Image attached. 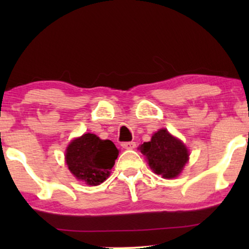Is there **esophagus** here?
I'll return each mask as SVG.
<instances>
[{
  "mask_svg": "<svg viewBox=\"0 0 249 249\" xmlns=\"http://www.w3.org/2000/svg\"><path fill=\"white\" fill-rule=\"evenodd\" d=\"M121 146L124 149H134L136 147V142H122Z\"/></svg>",
  "mask_w": 249,
  "mask_h": 249,
  "instance_id": "34e87169",
  "label": "esophagus"
}]
</instances>
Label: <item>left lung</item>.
<instances>
[{"label": "left lung", "instance_id": "obj_1", "mask_svg": "<svg viewBox=\"0 0 249 249\" xmlns=\"http://www.w3.org/2000/svg\"><path fill=\"white\" fill-rule=\"evenodd\" d=\"M141 153L146 156L148 165L163 178H176L188 161V149L179 139L161 129L153 135L151 142L142 144Z\"/></svg>", "mask_w": 249, "mask_h": 249}]
</instances>
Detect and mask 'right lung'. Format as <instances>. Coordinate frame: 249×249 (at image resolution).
<instances>
[{
  "label": "right lung",
  "instance_id": "right-lung-1",
  "mask_svg": "<svg viewBox=\"0 0 249 249\" xmlns=\"http://www.w3.org/2000/svg\"><path fill=\"white\" fill-rule=\"evenodd\" d=\"M119 149L111 141H102L94 134H85L68 146L66 161L77 179L96 186L110 175Z\"/></svg>",
  "mask_w": 249,
  "mask_h": 249
}]
</instances>
